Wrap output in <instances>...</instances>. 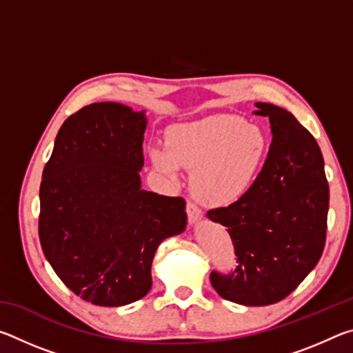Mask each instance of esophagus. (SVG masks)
Here are the masks:
<instances>
[{
  "instance_id": "1",
  "label": "esophagus",
  "mask_w": 353,
  "mask_h": 353,
  "mask_svg": "<svg viewBox=\"0 0 353 353\" xmlns=\"http://www.w3.org/2000/svg\"><path fill=\"white\" fill-rule=\"evenodd\" d=\"M187 214L190 224H198L202 219V212L198 205H194L193 202H187Z\"/></svg>"
}]
</instances>
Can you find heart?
Listing matches in <instances>:
<instances>
[{
    "mask_svg": "<svg viewBox=\"0 0 353 353\" xmlns=\"http://www.w3.org/2000/svg\"><path fill=\"white\" fill-rule=\"evenodd\" d=\"M268 152L263 129L241 117L216 113L174 124L165 145L149 148L154 168L177 181L181 166L191 171V190L207 205L225 207L246 196Z\"/></svg>",
    "mask_w": 353,
    "mask_h": 353,
    "instance_id": "b5f03b06",
    "label": "heart"
}]
</instances>
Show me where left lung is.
<instances>
[{"instance_id":"1","label":"left lung","mask_w":353,"mask_h":353,"mask_svg":"<svg viewBox=\"0 0 353 353\" xmlns=\"http://www.w3.org/2000/svg\"><path fill=\"white\" fill-rule=\"evenodd\" d=\"M270 118L272 143L249 193L207 218L229 230L236 270L212 272L225 301L246 307L271 305L294 291L314 270L325 244L328 183L313 135L291 112L255 103Z\"/></svg>"}]
</instances>
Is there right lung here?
<instances>
[{
	"label": "right lung",
	"instance_id": "obj_1",
	"mask_svg": "<svg viewBox=\"0 0 353 353\" xmlns=\"http://www.w3.org/2000/svg\"><path fill=\"white\" fill-rule=\"evenodd\" d=\"M145 110L97 103L65 119L40 185L46 260L76 296L99 307L145 297L159 244L187 227L182 198L141 188Z\"/></svg>",
	"mask_w": 353,
	"mask_h": 353
}]
</instances>
